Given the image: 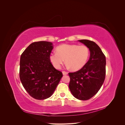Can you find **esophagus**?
Wrapping results in <instances>:
<instances>
[{"mask_svg": "<svg viewBox=\"0 0 125 125\" xmlns=\"http://www.w3.org/2000/svg\"><path fill=\"white\" fill-rule=\"evenodd\" d=\"M68 73L67 72H66V71H62V74H63V75H66V74H68Z\"/></svg>", "mask_w": 125, "mask_h": 125, "instance_id": "34e87169", "label": "esophagus"}]
</instances>
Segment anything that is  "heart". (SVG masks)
<instances>
[{
    "mask_svg": "<svg viewBox=\"0 0 125 125\" xmlns=\"http://www.w3.org/2000/svg\"><path fill=\"white\" fill-rule=\"evenodd\" d=\"M57 52L50 55V60L56 69L62 68L64 62L72 70L81 69L86 64L90 55V50L85 45L64 44L56 48Z\"/></svg>",
    "mask_w": 125,
    "mask_h": 125,
    "instance_id": "obj_1",
    "label": "heart"
}]
</instances>
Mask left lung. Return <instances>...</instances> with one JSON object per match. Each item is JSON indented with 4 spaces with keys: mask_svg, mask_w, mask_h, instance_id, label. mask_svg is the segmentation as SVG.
<instances>
[{
    "mask_svg": "<svg viewBox=\"0 0 125 125\" xmlns=\"http://www.w3.org/2000/svg\"><path fill=\"white\" fill-rule=\"evenodd\" d=\"M89 48L90 57L85 66L69 73V88L77 99L88 100L94 96L103 84L106 74V58L100 47L93 41L79 40Z\"/></svg>",
    "mask_w": 125,
    "mask_h": 125,
    "instance_id": "obj_1",
    "label": "left lung"
}]
</instances>
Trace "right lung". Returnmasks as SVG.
Segmentation results:
<instances>
[{"instance_id": "right-lung-1", "label": "right lung", "mask_w": 125, "mask_h": 125, "mask_svg": "<svg viewBox=\"0 0 125 125\" xmlns=\"http://www.w3.org/2000/svg\"><path fill=\"white\" fill-rule=\"evenodd\" d=\"M52 48L51 42H36L21 55V82L29 95L36 100L51 96L62 77V72L56 69L50 60Z\"/></svg>"}]
</instances>
